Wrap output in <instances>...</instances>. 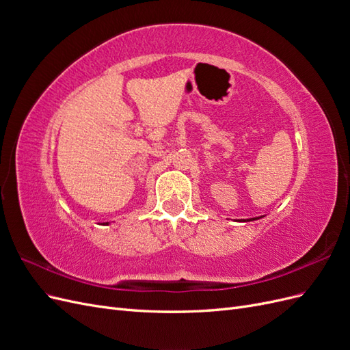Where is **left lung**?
Segmentation results:
<instances>
[{"label": "left lung", "mask_w": 350, "mask_h": 350, "mask_svg": "<svg viewBox=\"0 0 350 350\" xmlns=\"http://www.w3.org/2000/svg\"><path fill=\"white\" fill-rule=\"evenodd\" d=\"M261 217H262V216H260V217H252V219H247V220H248V221H251V220H258V219H261ZM241 220H242V221H247V220H243V219H241Z\"/></svg>", "instance_id": "obj_1"}]
</instances>
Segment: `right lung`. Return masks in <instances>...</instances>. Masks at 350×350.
<instances>
[{"instance_id": "add662e5", "label": "right lung", "mask_w": 350, "mask_h": 350, "mask_svg": "<svg viewBox=\"0 0 350 350\" xmlns=\"http://www.w3.org/2000/svg\"><path fill=\"white\" fill-rule=\"evenodd\" d=\"M107 225H109V221H107Z\"/></svg>"}]
</instances>
